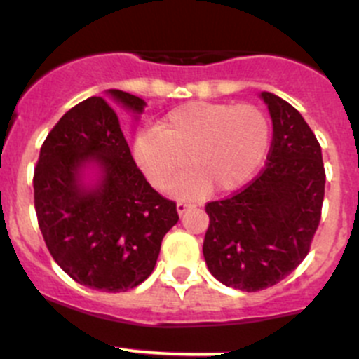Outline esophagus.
Returning <instances> with one entry per match:
<instances>
[{"label": "esophagus", "instance_id": "1", "mask_svg": "<svg viewBox=\"0 0 359 359\" xmlns=\"http://www.w3.org/2000/svg\"><path fill=\"white\" fill-rule=\"evenodd\" d=\"M191 206H193V205H189V203L179 201V203H177V213H179V215H182V213H186L187 210L191 208Z\"/></svg>", "mask_w": 359, "mask_h": 359}]
</instances>
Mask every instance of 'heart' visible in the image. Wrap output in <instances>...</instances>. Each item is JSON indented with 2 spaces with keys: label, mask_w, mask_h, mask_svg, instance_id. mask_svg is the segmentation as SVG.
I'll return each instance as SVG.
<instances>
[{
  "label": "heart",
  "mask_w": 359,
  "mask_h": 359,
  "mask_svg": "<svg viewBox=\"0 0 359 359\" xmlns=\"http://www.w3.org/2000/svg\"><path fill=\"white\" fill-rule=\"evenodd\" d=\"M269 119L259 107L189 102L175 107L133 142V159L149 184L166 189L184 165L189 172L173 186L177 196L227 193L245 186L267 156Z\"/></svg>",
  "instance_id": "obj_1"
}]
</instances>
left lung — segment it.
Returning a JSON list of instances; mask_svg holds the SVG:
<instances>
[{
	"label": "left lung",
	"instance_id": "left-lung-1",
	"mask_svg": "<svg viewBox=\"0 0 359 359\" xmlns=\"http://www.w3.org/2000/svg\"><path fill=\"white\" fill-rule=\"evenodd\" d=\"M273 119L266 168L234 196L206 203L203 241L208 271L241 292L269 288L307 255L325 196L321 146L300 112L262 92Z\"/></svg>",
	"mask_w": 359,
	"mask_h": 359
}]
</instances>
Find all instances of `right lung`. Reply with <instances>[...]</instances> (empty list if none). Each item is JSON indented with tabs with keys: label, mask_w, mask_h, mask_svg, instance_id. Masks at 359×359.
Returning <instances> with one entry per match:
<instances>
[{
	"label": "right lung",
	"mask_w": 359,
	"mask_h": 359,
	"mask_svg": "<svg viewBox=\"0 0 359 359\" xmlns=\"http://www.w3.org/2000/svg\"><path fill=\"white\" fill-rule=\"evenodd\" d=\"M107 95L139 119L146 102ZM34 208L53 260L79 285L126 292L151 276L175 203L151 187L133 161L114 107L90 97L48 133L34 170Z\"/></svg>",
	"instance_id": "right-lung-1"
}]
</instances>
